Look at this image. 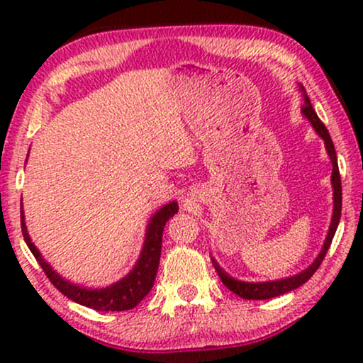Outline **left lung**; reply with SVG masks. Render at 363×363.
I'll list each match as a JSON object with an SVG mask.
<instances>
[{
  "mask_svg": "<svg viewBox=\"0 0 363 363\" xmlns=\"http://www.w3.org/2000/svg\"><path fill=\"white\" fill-rule=\"evenodd\" d=\"M302 112H303V116L311 121V124L314 126L315 131H318V135L324 140V145H326V150H328V155L333 162L331 182H333V189H335V210H333V218H331V225H329L326 242H324L323 251H320V254L315 257V261L312 262L309 268L303 269L302 273L295 274V277L285 278V280H277V281H264V283L239 281V280H235V278L228 277V274L225 273L222 268H220L218 262H216L215 259H211L216 273H218L220 280L223 281V285L227 286L230 291H234L235 295H239V297H242V298H247V301H266V298L278 297V295H283V294H286V291H291V290L298 289L301 285H303V283L309 280L312 274L318 272L320 262H323L324 256H326L329 245H331V240H333V237H335L336 228H338V223L341 218V177H340L338 160H336L335 145H333V140H331V136H329L326 126H324L323 121L318 118L314 107L311 106V101L307 97H306V104L302 106Z\"/></svg>",
  "mask_w": 363,
  "mask_h": 363,
  "instance_id": "obj_1",
  "label": "left lung"
}]
</instances>
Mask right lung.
Masks as SVG:
<instances>
[{
  "instance_id": "add662e5",
  "label": "right lung",
  "mask_w": 363,
  "mask_h": 363,
  "mask_svg": "<svg viewBox=\"0 0 363 363\" xmlns=\"http://www.w3.org/2000/svg\"><path fill=\"white\" fill-rule=\"evenodd\" d=\"M177 210L179 206L176 201L160 208V210L152 216V220H150L147 237H145L143 251H141L140 259L136 262L135 268H133V272L129 273L128 277H124L121 281L112 283L111 286L97 290L82 289L80 285H73V283L62 280L60 274L54 272L51 266L43 259L40 252L37 251L35 245L32 244L30 237L27 234V227H25L23 222L22 208H20V218H22V234L25 242H27L32 254H34V257L40 264V268L44 269L49 281H51L62 295H66V297L72 298L73 302L80 303V306L90 307V309L102 312H119L129 311L133 309V307L138 306V303L150 294V290H152L158 272V262H160L164 227L165 223H167V220L172 218V216L177 213Z\"/></svg>"
}]
</instances>
